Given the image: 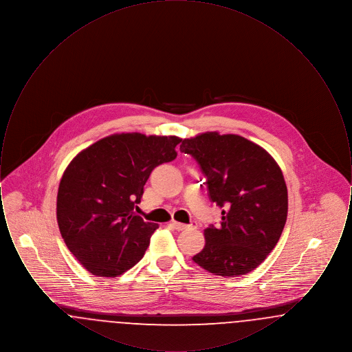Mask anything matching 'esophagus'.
I'll return each instance as SVG.
<instances>
[{
	"instance_id": "34e87169",
	"label": "esophagus",
	"mask_w": 352,
	"mask_h": 352,
	"mask_svg": "<svg viewBox=\"0 0 352 352\" xmlns=\"http://www.w3.org/2000/svg\"><path fill=\"white\" fill-rule=\"evenodd\" d=\"M170 226H171L174 230H177V231H184V230H187L188 227H195L197 224H191V226H187V224H184V223H179V221H175V220H173V221H170Z\"/></svg>"
}]
</instances>
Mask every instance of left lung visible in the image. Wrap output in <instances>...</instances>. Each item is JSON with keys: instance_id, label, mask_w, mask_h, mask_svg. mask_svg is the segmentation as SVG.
<instances>
[{"instance_id": "left-lung-1", "label": "left lung", "mask_w": 352, "mask_h": 352, "mask_svg": "<svg viewBox=\"0 0 352 352\" xmlns=\"http://www.w3.org/2000/svg\"><path fill=\"white\" fill-rule=\"evenodd\" d=\"M207 179L210 199L221 208L219 226L204 230L206 245L192 260L223 277L247 274L276 247L287 217L284 175L268 151L237 134L186 138Z\"/></svg>"}]
</instances>
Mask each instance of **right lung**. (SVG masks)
<instances>
[{"label": "right lung", "instance_id": "obj_1", "mask_svg": "<svg viewBox=\"0 0 352 352\" xmlns=\"http://www.w3.org/2000/svg\"><path fill=\"white\" fill-rule=\"evenodd\" d=\"M175 135L113 134L80 151L58 190L56 219L69 252L88 272L116 277L149 247L157 223L134 210L153 168L175 160Z\"/></svg>", "mask_w": 352, "mask_h": 352}]
</instances>
